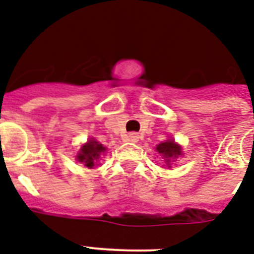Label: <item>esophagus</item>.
I'll return each instance as SVG.
<instances>
[{
	"instance_id": "esophagus-1",
	"label": "esophagus",
	"mask_w": 254,
	"mask_h": 254,
	"mask_svg": "<svg viewBox=\"0 0 254 254\" xmlns=\"http://www.w3.org/2000/svg\"><path fill=\"white\" fill-rule=\"evenodd\" d=\"M139 139V135L137 133H130L129 134V141L130 142H137Z\"/></svg>"
}]
</instances>
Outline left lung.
I'll use <instances>...</instances> for the list:
<instances>
[{"instance_id": "1", "label": "left lung", "mask_w": 254, "mask_h": 254, "mask_svg": "<svg viewBox=\"0 0 254 254\" xmlns=\"http://www.w3.org/2000/svg\"><path fill=\"white\" fill-rule=\"evenodd\" d=\"M156 151L162 154L164 158H166V162H171V159H175L179 155H181V147L179 145H176L174 141H167L162 142L160 145H158L156 147Z\"/></svg>"}]
</instances>
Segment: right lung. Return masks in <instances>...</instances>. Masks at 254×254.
<instances>
[{
	"label": "right lung",
	"instance_id": "add662e5",
	"mask_svg": "<svg viewBox=\"0 0 254 254\" xmlns=\"http://www.w3.org/2000/svg\"><path fill=\"white\" fill-rule=\"evenodd\" d=\"M104 151H106V147H103L102 143H99L96 141H88L83 147L80 148L77 159L80 163H83L84 166L88 167V168H92L96 160L99 159L100 154Z\"/></svg>",
	"mask_w": 254,
	"mask_h": 254
}]
</instances>
